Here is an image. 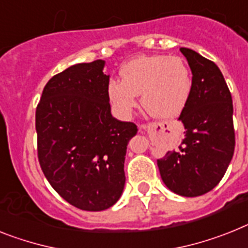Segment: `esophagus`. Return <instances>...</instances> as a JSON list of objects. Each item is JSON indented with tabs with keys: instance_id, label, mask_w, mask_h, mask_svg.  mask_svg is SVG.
Wrapping results in <instances>:
<instances>
[{
	"instance_id": "obj_1",
	"label": "esophagus",
	"mask_w": 248,
	"mask_h": 248,
	"mask_svg": "<svg viewBox=\"0 0 248 248\" xmlns=\"http://www.w3.org/2000/svg\"><path fill=\"white\" fill-rule=\"evenodd\" d=\"M149 128H150L149 124H141V126H140V130L141 131H147V130H149Z\"/></svg>"
}]
</instances>
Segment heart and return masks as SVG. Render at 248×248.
I'll list each match as a JSON object with an SVG mask.
<instances>
[{
	"label": "heart",
	"instance_id": "1",
	"mask_svg": "<svg viewBox=\"0 0 248 248\" xmlns=\"http://www.w3.org/2000/svg\"><path fill=\"white\" fill-rule=\"evenodd\" d=\"M120 79L107 84V97L121 117H128L139 103L157 118H174L190 98L191 74L178 57L149 55L130 60L120 69Z\"/></svg>",
	"mask_w": 248,
	"mask_h": 248
}]
</instances>
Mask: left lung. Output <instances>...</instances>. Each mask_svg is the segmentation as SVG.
Instances as JSON below:
<instances>
[{
  "mask_svg": "<svg viewBox=\"0 0 248 248\" xmlns=\"http://www.w3.org/2000/svg\"><path fill=\"white\" fill-rule=\"evenodd\" d=\"M191 70L190 98L179 121L185 137L157 160L164 184L183 197L203 195L220 182L234 153L233 105L223 74L191 49L180 47Z\"/></svg>",
  "mask_w": 248,
  "mask_h": 248,
  "instance_id": "1",
  "label": "left lung"
}]
</instances>
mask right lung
<instances>
[{
    "mask_svg": "<svg viewBox=\"0 0 248 248\" xmlns=\"http://www.w3.org/2000/svg\"><path fill=\"white\" fill-rule=\"evenodd\" d=\"M105 60L69 66L44 87L36 107L37 157L54 190L82 211L108 209L124 191V156L137 134L112 117Z\"/></svg>",
    "mask_w": 248,
    "mask_h": 248,
    "instance_id": "obj_1",
    "label": "right lung"
}]
</instances>
